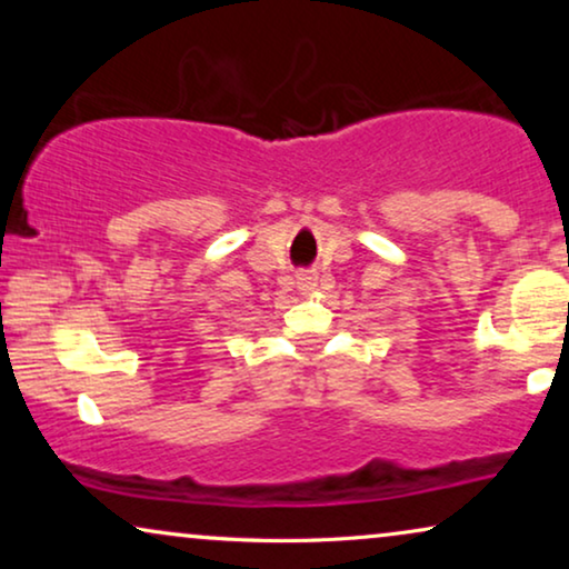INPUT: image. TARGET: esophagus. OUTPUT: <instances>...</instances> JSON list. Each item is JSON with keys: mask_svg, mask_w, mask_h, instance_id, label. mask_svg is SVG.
Here are the masks:
<instances>
[{"mask_svg": "<svg viewBox=\"0 0 569 569\" xmlns=\"http://www.w3.org/2000/svg\"><path fill=\"white\" fill-rule=\"evenodd\" d=\"M316 282H318L316 271H300V274H298V287L302 292H313Z\"/></svg>", "mask_w": 569, "mask_h": 569, "instance_id": "1", "label": "esophagus"}]
</instances>
